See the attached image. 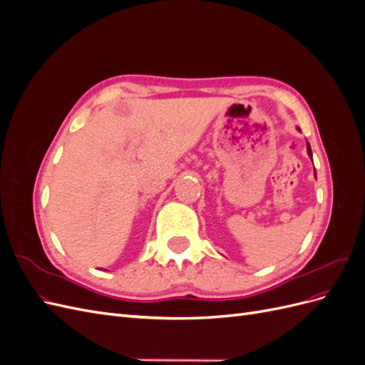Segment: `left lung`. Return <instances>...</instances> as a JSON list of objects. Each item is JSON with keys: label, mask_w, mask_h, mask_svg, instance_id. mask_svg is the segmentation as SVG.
I'll return each instance as SVG.
<instances>
[{"label": "left lung", "mask_w": 365, "mask_h": 365, "mask_svg": "<svg viewBox=\"0 0 365 365\" xmlns=\"http://www.w3.org/2000/svg\"><path fill=\"white\" fill-rule=\"evenodd\" d=\"M298 130H300V129H298ZM307 153H309V157L312 158V150H311V146H309V143H307Z\"/></svg>", "instance_id": "1"}]
</instances>
